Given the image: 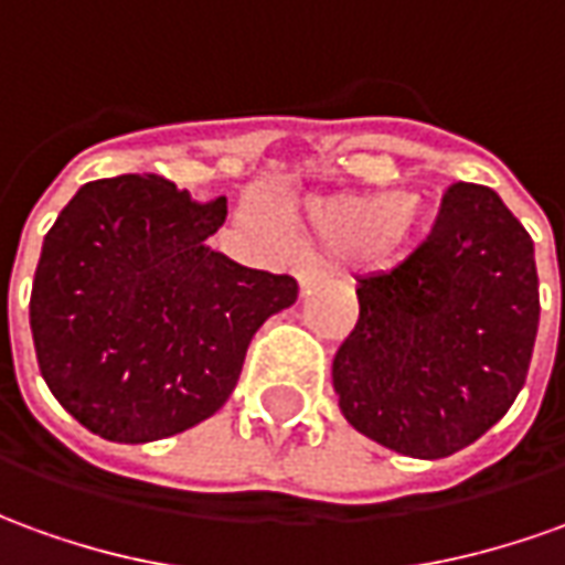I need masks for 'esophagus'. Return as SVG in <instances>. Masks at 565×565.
<instances>
[{
    "label": "esophagus",
    "instance_id": "esophagus-1",
    "mask_svg": "<svg viewBox=\"0 0 565 565\" xmlns=\"http://www.w3.org/2000/svg\"><path fill=\"white\" fill-rule=\"evenodd\" d=\"M295 276H298V286H301V291H310L313 286H320L322 282V270H317V267H298Z\"/></svg>",
    "mask_w": 565,
    "mask_h": 565
}]
</instances>
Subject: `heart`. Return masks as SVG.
Returning a JSON list of instances; mask_svg holds the SVG:
<instances>
[{
  "mask_svg": "<svg viewBox=\"0 0 565 565\" xmlns=\"http://www.w3.org/2000/svg\"><path fill=\"white\" fill-rule=\"evenodd\" d=\"M313 243L338 255H396L422 227V205L403 193L322 196L301 209Z\"/></svg>",
  "mask_w": 565,
  "mask_h": 565,
  "instance_id": "b5f03b06",
  "label": "heart"
}]
</instances>
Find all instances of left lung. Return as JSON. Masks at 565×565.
<instances>
[{
  "instance_id": "obj_1",
  "label": "left lung",
  "mask_w": 565,
  "mask_h": 565,
  "mask_svg": "<svg viewBox=\"0 0 565 565\" xmlns=\"http://www.w3.org/2000/svg\"><path fill=\"white\" fill-rule=\"evenodd\" d=\"M356 298L332 384L360 434L434 461L504 418L542 307L532 236L495 190L449 186L430 236L394 270L363 276Z\"/></svg>"
}]
</instances>
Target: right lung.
Listing matches in <instances>:
<instances>
[{"label": "right lung", "instance_id": "right-lung-1", "mask_svg": "<svg viewBox=\"0 0 565 565\" xmlns=\"http://www.w3.org/2000/svg\"><path fill=\"white\" fill-rule=\"evenodd\" d=\"M227 200L159 174L92 181L42 243L30 329L54 399L97 437L153 443L212 418L298 282L209 248Z\"/></svg>", "mask_w": 565, "mask_h": 565}]
</instances>
